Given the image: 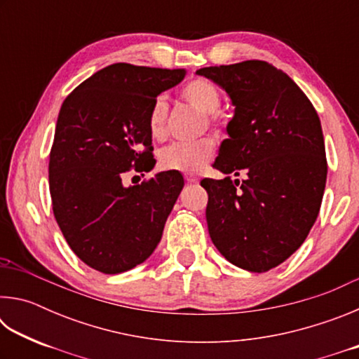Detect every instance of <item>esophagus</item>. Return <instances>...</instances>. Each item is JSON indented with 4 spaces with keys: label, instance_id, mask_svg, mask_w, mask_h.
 Returning <instances> with one entry per match:
<instances>
[{
    "label": "esophagus",
    "instance_id": "1",
    "mask_svg": "<svg viewBox=\"0 0 359 359\" xmlns=\"http://www.w3.org/2000/svg\"><path fill=\"white\" fill-rule=\"evenodd\" d=\"M185 180L188 182V184H196V182L199 180L198 177H196V175H194V174H185Z\"/></svg>",
    "mask_w": 359,
    "mask_h": 359
}]
</instances>
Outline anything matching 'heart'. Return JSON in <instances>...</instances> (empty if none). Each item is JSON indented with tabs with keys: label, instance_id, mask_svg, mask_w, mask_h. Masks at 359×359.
Instances as JSON below:
<instances>
[{
	"label": "heart",
	"instance_id": "obj_1",
	"mask_svg": "<svg viewBox=\"0 0 359 359\" xmlns=\"http://www.w3.org/2000/svg\"><path fill=\"white\" fill-rule=\"evenodd\" d=\"M180 98L194 109H198L199 112L208 115V121L212 126H215V128L223 126V120L217 114L222 104V95L220 90L215 87V83L201 77L191 79V81H188L180 88ZM168 111V102L161 96H158L151 102L147 117L151 137L161 139L166 135ZM214 155L215 141L212 137H203L194 142H174L161 149L160 155H158V163H160L163 169H168V171L194 174L201 171Z\"/></svg>",
	"mask_w": 359,
	"mask_h": 359
}]
</instances>
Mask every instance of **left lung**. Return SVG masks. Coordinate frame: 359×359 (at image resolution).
I'll use <instances>...</instances> for the list:
<instances>
[{"label":"left lung","instance_id":"8db88e82","mask_svg":"<svg viewBox=\"0 0 359 359\" xmlns=\"http://www.w3.org/2000/svg\"><path fill=\"white\" fill-rule=\"evenodd\" d=\"M229 95L234 117L214 168L209 194L210 239L224 258L266 272L306 241L323 199L327 163L318 114L288 74L261 60L196 71ZM228 173H245L242 182Z\"/></svg>","mask_w":359,"mask_h":359}]
</instances>
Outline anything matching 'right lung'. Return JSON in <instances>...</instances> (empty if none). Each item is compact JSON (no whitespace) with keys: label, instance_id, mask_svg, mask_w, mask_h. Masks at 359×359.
<instances>
[{"label":"right lung","instance_id":"right-lung-1","mask_svg":"<svg viewBox=\"0 0 359 359\" xmlns=\"http://www.w3.org/2000/svg\"><path fill=\"white\" fill-rule=\"evenodd\" d=\"M185 69L115 63L66 96L48 161L52 209L85 264L120 274L144 263L161 239L184 188L179 171L123 187V175L155 166L147 117L151 102Z\"/></svg>","mask_w":359,"mask_h":359}]
</instances>
